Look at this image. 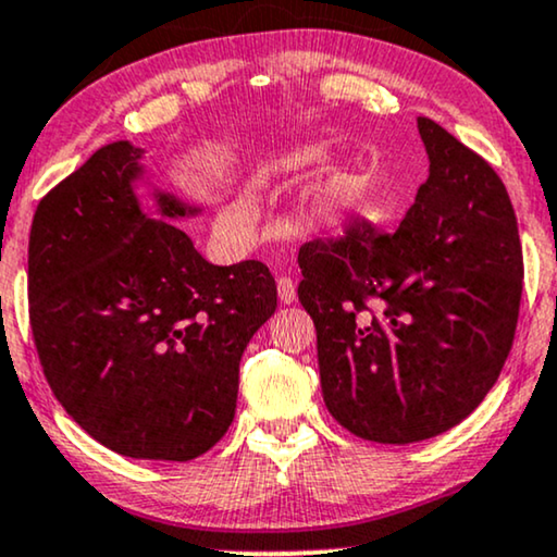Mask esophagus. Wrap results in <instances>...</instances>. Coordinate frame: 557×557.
Wrapping results in <instances>:
<instances>
[{"mask_svg":"<svg viewBox=\"0 0 557 557\" xmlns=\"http://www.w3.org/2000/svg\"><path fill=\"white\" fill-rule=\"evenodd\" d=\"M277 295H280V302H285V306H290V302H295V298H298V293H295V283L287 277V274L277 280Z\"/></svg>","mask_w":557,"mask_h":557,"instance_id":"obj_1","label":"esophagus"}]
</instances>
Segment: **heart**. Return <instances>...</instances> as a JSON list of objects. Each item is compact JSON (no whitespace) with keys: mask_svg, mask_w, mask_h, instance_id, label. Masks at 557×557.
<instances>
[{"mask_svg":"<svg viewBox=\"0 0 557 557\" xmlns=\"http://www.w3.org/2000/svg\"><path fill=\"white\" fill-rule=\"evenodd\" d=\"M325 193H329L333 201H346V198L351 196V185H348L346 177H338V181H333L329 185V190ZM255 216H257V201L251 193H244L239 201L232 206V211H228V221H232L234 226H249L251 221H255Z\"/></svg>","mask_w":557,"mask_h":557,"instance_id":"heart-1","label":"heart"}]
</instances>
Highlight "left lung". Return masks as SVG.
I'll return each mask as SVG.
<instances>
[{"instance_id":"1","label":"left lung","mask_w":557,"mask_h":557,"mask_svg":"<svg viewBox=\"0 0 557 557\" xmlns=\"http://www.w3.org/2000/svg\"><path fill=\"white\" fill-rule=\"evenodd\" d=\"M430 175L395 232L354 219L298 251L329 412L356 438L425 441L499 380L522 300V244L502 177L420 116Z\"/></svg>"}]
</instances>
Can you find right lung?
<instances>
[{
	"mask_svg": "<svg viewBox=\"0 0 557 557\" xmlns=\"http://www.w3.org/2000/svg\"><path fill=\"white\" fill-rule=\"evenodd\" d=\"M143 150L114 143L37 203L29 325L63 410L116 454L190 461L232 425L239 361L277 308L257 259L216 267L188 234L139 209ZM168 219L193 213L160 193Z\"/></svg>",
	"mask_w": 557,
	"mask_h": 557,
	"instance_id": "right-lung-1",
	"label": "right lung"
}]
</instances>
